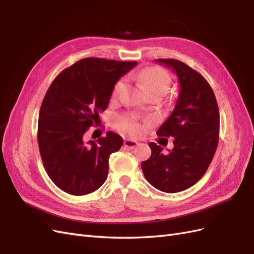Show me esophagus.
<instances>
[{
  "label": "esophagus",
  "mask_w": 254,
  "mask_h": 254,
  "mask_svg": "<svg viewBox=\"0 0 254 254\" xmlns=\"http://www.w3.org/2000/svg\"><path fill=\"white\" fill-rule=\"evenodd\" d=\"M139 144L136 141H133V140H130V139H126L124 141V147L127 148V149H133L135 146Z\"/></svg>",
  "instance_id": "obj_1"
}]
</instances>
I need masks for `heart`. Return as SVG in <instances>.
Here are the masks:
<instances>
[{
    "label": "heart",
    "mask_w": 254,
    "mask_h": 254,
    "mask_svg": "<svg viewBox=\"0 0 254 254\" xmlns=\"http://www.w3.org/2000/svg\"><path fill=\"white\" fill-rule=\"evenodd\" d=\"M134 78L139 82H141V84L149 95L159 94L161 96H163L167 93L168 90H170L172 81L170 74L160 66L146 67L141 72L137 73L134 76ZM123 88H124V81L121 80L115 84L113 94H120V92ZM119 127L123 130H125V131H129L132 133L136 132L137 130H139V126H137L132 120H129L126 118L121 119L119 121Z\"/></svg>",
    "instance_id": "heart-1"
}]
</instances>
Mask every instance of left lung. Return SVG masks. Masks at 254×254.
I'll use <instances>...</instances> for the list:
<instances>
[{"mask_svg":"<svg viewBox=\"0 0 254 254\" xmlns=\"http://www.w3.org/2000/svg\"><path fill=\"white\" fill-rule=\"evenodd\" d=\"M173 68L180 91L168 119L158 129L160 136H174L168 153L149 143L151 156L142 162V170L153 188L165 193H178L194 186L205 174L217 148L219 111L211 86L201 74L182 61L157 59Z\"/></svg>","mask_w":254,"mask_h":254,"instance_id":"8db88e82","label":"left lung"}]
</instances>
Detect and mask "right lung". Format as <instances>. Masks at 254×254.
<instances>
[{
	"instance_id": "1",
	"label": "right lung",
	"mask_w": 254,
	"mask_h": 254,
	"mask_svg": "<svg viewBox=\"0 0 254 254\" xmlns=\"http://www.w3.org/2000/svg\"><path fill=\"white\" fill-rule=\"evenodd\" d=\"M135 61L84 58L61 72L45 94L38 122V144L45 171L67 194L81 196L101 188L109 157L123 137L108 131L97 142L83 135L106 110L115 83Z\"/></svg>"
}]
</instances>
